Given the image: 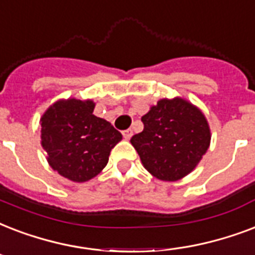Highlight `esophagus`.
Wrapping results in <instances>:
<instances>
[{"label":"esophagus","instance_id":"esophagus-1","mask_svg":"<svg viewBox=\"0 0 255 255\" xmlns=\"http://www.w3.org/2000/svg\"><path fill=\"white\" fill-rule=\"evenodd\" d=\"M122 135H124V138L125 139H130L131 138V135H133V130L131 129H126L122 131Z\"/></svg>","mask_w":255,"mask_h":255}]
</instances>
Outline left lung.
Returning a JSON list of instances; mask_svg holds the SVG:
<instances>
[{"mask_svg":"<svg viewBox=\"0 0 255 255\" xmlns=\"http://www.w3.org/2000/svg\"><path fill=\"white\" fill-rule=\"evenodd\" d=\"M141 121L143 130L130 142L146 170L162 181L189 174L210 145L205 116L181 98L158 101Z\"/></svg>","mask_w":255,"mask_h":255,"instance_id":"8db88e82","label":"left lung"}]
</instances>
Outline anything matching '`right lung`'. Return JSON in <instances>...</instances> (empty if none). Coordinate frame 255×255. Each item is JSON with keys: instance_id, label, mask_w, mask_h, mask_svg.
I'll return each instance as SVG.
<instances>
[{"instance_id": "right-lung-1", "label": "right lung", "mask_w": 255, "mask_h": 255, "mask_svg": "<svg viewBox=\"0 0 255 255\" xmlns=\"http://www.w3.org/2000/svg\"><path fill=\"white\" fill-rule=\"evenodd\" d=\"M93 110V101L72 98L56 102L41 118V143L47 162L74 182L96 177L122 139V134Z\"/></svg>"}]
</instances>
